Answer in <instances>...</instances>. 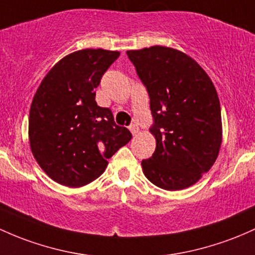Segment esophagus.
Wrapping results in <instances>:
<instances>
[{"mask_svg":"<svg viewBox=\"0 0 255 255\" xmlns=\"http://www.w3.org/2000/svg\"><path fill=\"white\" fill-rule=\"evenodd\" d=\"M129 130H130V132H132L133 135H135L136 133H139V127H138V125H136V123H132V125L129 126Z\"/></svg>","mask_w":255,"mask_h":255,"instance_id":"obj_1","label":"esophagus"}]
</instances>
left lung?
<instances>
[{
	"label": "left lung",
	"instance_id": "obj_1",
	"mask_svg": "<svg viewBox=\"0 0 255 255\" xmlns=\"http://www.w3.org/2000/svg\"><path fill=\"white\" fill-rule=\"evenodd\" d=\"M146 87L156 149L142 159L153 185L175 191L194 185L213 166L222 145V114L213 82L180 50L153 46L128 50Z\"/></svg>",
	"mask_w": 255,
	"mask_h": 255
}]
</instances>
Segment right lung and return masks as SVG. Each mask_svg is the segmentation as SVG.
<instances>
[{"mask_svg": "<svg viewBox=\"0 0 255 255\" xmlns=\"http://www.w3.org/2000/svg\"><path fill=\"white\" fill-rule=\"evenodd\" d=\"M120 52L82 49L58 61L33 97L29 139L33 157L61 185L83 186L103 174L108 158L132 138L96 102V88Z\"/></svg>", "mask_w": 255, "mask_h": 255, "instance_id": "obj_1", "label": "right lung"}]
</instances>
